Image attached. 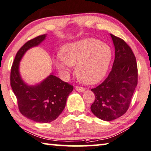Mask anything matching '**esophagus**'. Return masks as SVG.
I'll use <instances>...</instances> for the list:
<instances>
[{"label":"esophagus","mask_w":151,"mask_h":151,"mask_svg":"<svg viewBox=\"0 0 151 151\" xmlns=\"http://www.w3.org/2000/svg\"><path fill=\"white\" fill-rule=\"evenodd\" d=\"M75 89H76L77 91H79V92H83V91H84L85 90V89L83 88V87H78V86H76V87H75Z\"/></svg>","instance_id":"esophagus-1"}]
</instances>
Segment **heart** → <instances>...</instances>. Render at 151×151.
Instances as JSON below:
<instances>
[{
  "instance_id": "b5f03b06",
  "label": "heart",
  "mask_w": 151,
  "mask_h": 151,
  "mask_svg": "<svg viewBox=\"0 0 151 151\" xmlns=\"http://www.w3.org/2000/svg\"><path fill=\"white\" fill-rule=\"evenodd\" d=\"M112 58V49L107 44L96 39L87 38L64 45L55 64L66 75L70 72L71 66L76 65L78 77L85 84L91 85L104 78Z\"/></svg>"
}]
</instances>
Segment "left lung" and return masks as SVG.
Returning a JSON list of instances; mask_svg holds the SVG:
<instances>
[{"label": "left lung", "instance_id": "8db88e82", "mask_svg": "<svg viewBox=\"0 0 151 151\" xmlns=\"http://www.w3.org/2000/svg\"><path fill=\"white\" fill-rule=\"evenodd\" d=\"M111 37L115 49L113 66L104 81L91 89L95 94L91 111L106 121L127 112L138 84V67L132 49L123 39L111 34Z\"/></svg>", "mask_w": 151, "mask_h": 151}]
</instances>
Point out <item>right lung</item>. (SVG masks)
Returning a JSON list of instances; mask_svg holds the SVG:
<instances>
[{
	"label": "right lung",
	"mask_w": 151,
	"mask_h": 151,
	"mask_svg": "<svg viewBox=\"0 0 151 151\" xmlns=\"http://www.w3.org/2000/svg\"><path fill=\"white\" fill-rule=\"evenodd\" d=\"M46 37L47 35L39 36L28 40L19 49L11 66L10 79L20 112L29 119L45 123L58 117L73 90V85L64 82L53 73L35 85L26 84L22 78L19 70L20 60L28 49L39 45Z\"/></svg>",
	"instance_id": "right-lung-1"
}]
</instances>
